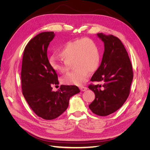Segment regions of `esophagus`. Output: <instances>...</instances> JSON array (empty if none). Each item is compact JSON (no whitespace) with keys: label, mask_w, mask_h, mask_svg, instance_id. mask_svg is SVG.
I'll use <instances>...</instances> for the list:
<instances>
[{"label":"esophagus","mask_w":150,"mask_h":150,"mask_svg":"<svg viewBox=\"0 0 150 150\" xmlns=\"http://www.w3.org/2000/svg\"><path fill=\"white\" fill-rule=\"evenodd\" d=\"M79 89H81V91H86L88 89V88L85 87V86H80L79 87Z\"/></svg>","instance_id":"34e87169"}]
</instances>
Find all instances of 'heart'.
<instances>
[{
	"label": "heart",
	"instance_id": "1",
	"mask_svg": "<svg viewBox=\"0 0 150 150\" xmlns=\"http://www.w3.org/2000/svg\"><path fill=\"white\" fill-rule=\"evenodd\" d=\"M62 60L54 57L49 59L52 69L61 73L67 72L71 64L74 71L62 78L63 84L81 86L87 80L89 71H96L100 64L101 55L96 44L92 39L83 38L67 42L59 51Z\"/></svg>",
	"mask_w": 150,
	"mask_h": 150
}]
</instances>
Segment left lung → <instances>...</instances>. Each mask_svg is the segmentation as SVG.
Listing matches in <instances>:
<instances>
[{
    "label": "left lung",
    "mask_w": 150,
    "mask_h": 150,
    "mask_svg": "<svg viewBox=\"0 0 150 150\" xmlns=\"http://www.w3.org/2000/svg\"><path fill=\"white\" fill-rule=\"evenodd\" d=\"M97 35L104 43V51L101 64L91 81L102 84L89 85L95 94L89 108L96 115L106 116L119 110L128 98L133 72L121 40L112 35Z\"/></svg>",
    "instance_id": "8db88e82"
}]
</instances>
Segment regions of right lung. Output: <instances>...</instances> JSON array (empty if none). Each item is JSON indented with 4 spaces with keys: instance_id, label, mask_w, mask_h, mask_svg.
<instances>
[{
    "instance_id": "add662e5",
    "label": "right lung",
    "mask_w": 150,
    "mask_h": 150,
    "mask_svg": "<svg viewBox=\"0 0 150 150\" xmlns=\"http://www.w3.org/2000/svg\"><path fill=\"white\" fill-rule=\"evenodd\" d=\"M54 37V32H44L26 45L22 57L21 85L22 94L30 108L42 118H57L69 105L71 96L80 90L76 86L61 85L58 91L52 86L59 84L56 72L47 57V47Z\"/></svg>"
}]
</instances>
